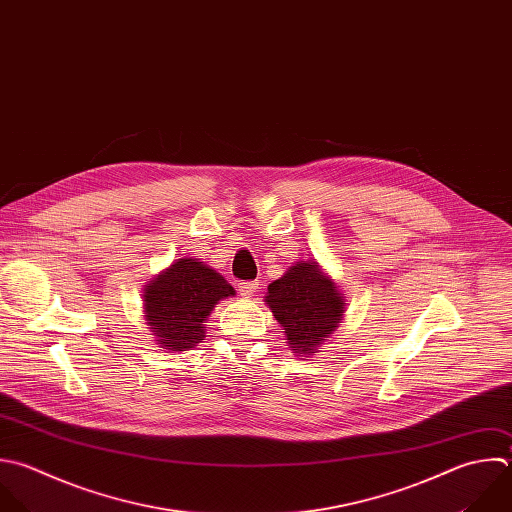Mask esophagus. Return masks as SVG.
I'll use <instances>...</instances> for the list:
<instances>
[{
	"label": "esophagus",
	"instance_id": "34e87169",
	"mask_svg": "<svg viewBox=\"0 0 512 512\" xmlns=\"http://www.w3.org/2000/svg\"><path fill=\"white\" fill-rule=\"evenodd\" d=\"M238 290H240V294H242V296L250 298V296H254V294H256V290H258V282H240V284H238Z\"/></svg>",
	"mask_w": 512,
	"mask_h": 512
}]
</instances>
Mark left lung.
I'll return each mask as SVG.
<instances>
[{
  "label": "left lung",
  "mask_w": 512,
  "mask_h": 512,
  "mask_svg": "<svg viewBox=\"0 0 512 512\" xmlns=\"http://www.w3.org/2000/svg\"><path fill=\"white\" fill-rule=\"evenodd\" d=\"M282 324L288 346L298 354H314L330 338L344 316V296L314 260H300L268 286L264 298Z\"/></svg>",
  "instance_id": "1"
}]
</instances>
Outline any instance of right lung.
<instances>
[{
	"label": "right lung",
	"instance_id": "right-lung-1",
	"mask_svg": "<svg viewBox=\"0 0 512 512\" xmlns=\"http://www.w3.org/2000/svg\"><path fill=\"white\" fill-rule=\"evenodd\" d=\"M236 290L198 258H180L144 288V312L166 350L194 348L206 336V318Z\"/></svg>",
	"mask_w": 512,
	"mask_h": 512
}]
</instances>
